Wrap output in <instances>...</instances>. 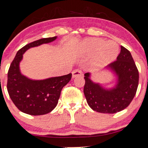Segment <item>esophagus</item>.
<instances>
[{
    "label": "esophagus",
    "mask_w": 148,
    "mask_h": 148,
    "mask_svg": "<svg viewBox=\"0 0 148 148\" xmlns=\"http://www.w3.org/2000/svg\"><path fill=\"white\" fill-rule=\"evenodd\" d=\"M82 75V72L80 70H75L72 72V77L76 78L77 76H80Z\"/></svg>",
    "instance_id": "esophagus-1"
}]
</instances>
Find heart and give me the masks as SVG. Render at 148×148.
<instances>
[{
  "label": "heart",
  "instance_id": "b5f03b06",
  "mask_svg": "<svg viewBox=\"0 0 148 148\" xmlns=\"http://www.w3.org/2000/svg\"><path fill=\"white\" fill-rule=\"evenodd\" d=\"M80 52L84 56H93L94 62L107 64L113 62L119 54V47L113 41L98 38L86 39L82 43Z\"/></svg>",
  "mask_w": 148,
  "mask_h": 148
}]
</instances>
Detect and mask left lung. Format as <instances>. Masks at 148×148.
<instances>
[{"label": "left lung", "mask_w": 148, "mask_h": 148, "mask_svg": "<svg viewBox=\"0 0 148 148\" xmlns=\"http://www.w3.org/2000/svg\"><path fill=\"white\" fill-rule=\"evenodd\" d=\"M116 77L112 88H106L84 74V94L92 110L103 114H114L125 109L135 97L139 84V72L131 53L121 46L116 61L107 67Z\"/></svg>", "instance_id": "obj_1"}]
</instances>
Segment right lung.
Returning a JSON list of instances; mask_svg holds the SVG:
<instances>
[{
	"label": "right lung",
	"instance_id": "1",
	"mask_svg": "<svg viewBox=\"0 0 148 148\" xmlns=\"http://www.w3.org/2000/svg\"><path fill=\"white\" fill-rule=\"evenodd\" d=\"M58 36L41 38L29 43L17 51L8 71L7 90L15 106L23 113L32 116L51 112L58 105L61 91L70 81L72 74L43 80H33L23 75L19 64L23 55L32 47L56 40Z\"/></svg>",
	"mask_w": 148,
	"mask_h": 148
}]
</instances>
